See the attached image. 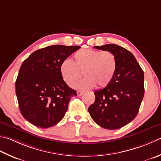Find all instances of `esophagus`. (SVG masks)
<instances>
[{
	"mask_svg": "<svg viewBox=\"0 0 161 161\" xmlns=\"http://www.w3.org/2000/svg\"><path fill=\"white\" fill-rule=\"evenodd\" d=\"M77 96H81L82 95V94L84 93V91H77Z\"/></svg>",
	"mask_w": 161,
	"mask_h": 161,
	"instance_id": "34e87169",
	"label": "esophagus"
}]
</instances>
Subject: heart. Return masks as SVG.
I'll return each instance as SVG.
<instances>
[{"instance_id":"b5f03b06","label":"heart","mask_w":161,"mask_h":161,"mask_svg":"<svg viewBox=\"0 0 161 161\" xmlns=\"http://www.w3.org/2000/svg\"><path fill=\"white\" fill-rule=\"evenodd\" d=\"M117 61L114 53L109 51H97L92 49L79 50L74 54L73 63L65 60L60 65L63 80L69 86H74L81 76H86L75 87L88 89L95 86L104 87L108 85L114 76Z\"/></svg>"}]
</instances>
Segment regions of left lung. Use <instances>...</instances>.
<instances>
[{"label":"left lung","instance_id":"obj_1","mask_svg":"<svg viewBox=\"0 0 161 161\" xmlns=\"http://www.w3.org/2000/svg\"><path fill=\"white\" fill-rule=\"evenodd\" d=\"M94 48L114 53L117 68L110 83L94 92L95 102L89 112L100 127L116 130L136 117L144 94V72L133 53L124 47L109 44Z\"/></svg>","mask_w":161,"mask_h":161}]
</instances>
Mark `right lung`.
<instances>
[{
	"instance_id": "add662e5",
	"label": "right lung",
	"mask_w": 161,
	"mask_h": 161,
	"mask_svg": "<svg viewBox=\"0 0 161 161\" xmlns=\"http://www.w3.org/2000/svg\"><path fill=\"white\" fill-rule=\"evenodd\" d=\"M80 46L52 45L36 50L21 64L15 89L19 108L26 121L41 128L52 127L67 112L76 91L63 80L60 65Z\"/></svg>"
}]
</instances>
